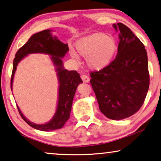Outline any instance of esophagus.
<instances>
[{"label":"esophagus","mask_w":161,"mask_h":161,"mask_svg":"<svg viewBox=\"0 0 161 161\" xmlns=\"http://www.w3.org/2000/svg\"><path fill=\"white\" fill-rule=\"evenodd\" d=\"M81 79H82L84 83L89 82V78L87 75H81Z\"/></svg>","instance_id":"34e87169"}]
</instances>
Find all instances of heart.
<instances>
[{
  "label": "heart",
  "instance_id": "1",
  "mask_svg": "<svg viewBox=\"0 0 161 161\" xmlns=\"http://www.w3.org/2000/svg\"><path fill=\"white\" fill-rule=\"evenodd\" d=\"M78 55L86 58L88 67L100 70L107 67L116 53L117 45L113 37L104 34H94L79 39L75 45ZM72 58L78 59L74 50L70 51Z\"/></svg>",
  "mask_w": 161,
  "mask_h": 161
}]
</instances>
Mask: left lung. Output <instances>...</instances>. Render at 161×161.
Wrapping results in <instances>:
<instances>
[{"label":"left lung","instance_id":"1","mask_svg":"<svg viewBox=\"0 0 161 161\" xmlns=\"http://www.w3.org/2000/svg\"><path fill=\"white\" fill-rule=\"evenodd\" d=\"M119 32L116 58L100 71L92 72V86L100 111L107 118L130 117L142 106L148 92V58L144 45L124 24L113 25Z\"/></svg>","mask_w":161,"mask_h":161}]
</instances>
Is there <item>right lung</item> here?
<instances>
[{"label": "right lung", "instance_id": "obj_1", "mask_svg": "<svg viewBox=\"0 0 161 161\" xmlns=\"http://www.w3.org/2000/svg\"><path fill=\"white\" fill-rule=\"evenodd\" d=\"M52 30L47 29L33 35L23 47L19 48L13 61V69L11 78V89L14 75L18 63L31 53H44L50 56V59L56 67L57 78L58 80V100L57 108L52 119L42 125L35 124L26 119L19 107V113L24 121L34 129L42 131H50L60 129L69 119L71 111L72 101L76 89L80 83H83L80 75L77 71H68L64 68L62 59L69 51L67 44L59 40L56 36H53Z\"/></svg>", "mask_w": 161, "mask_h": 161}]
</instances>
